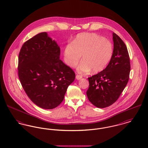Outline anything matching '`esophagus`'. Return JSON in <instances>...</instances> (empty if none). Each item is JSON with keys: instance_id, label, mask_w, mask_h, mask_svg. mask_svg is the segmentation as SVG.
I'll return each mask as SVG.
<instances>
[{"instance_id": "obj_1", "label": "esophagus", "mask_w": 148, "mask_h": 148, "mask_svg": "<svg viewBox=\"0 0 148 148\" xmlns=\"http://www.w3.org/2000/svg\"><path fill=\"white\" fill-rule=\"evenodd\" d=\"M82 78V76H81V75H76V79H77V80H80V79H81Z\"/></svg>"}]
</instances>
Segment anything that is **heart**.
<instances>
[{
	"instance_id": "b5f03b06",
	"label": "heart",
	"mask_w": 148,
	"mask_h": 148,
	"mask_svg": "<svg viewBox=\"0 0 148 148\" xmlns=\"http://www.w3.org/2000/svg\"><path fill=\"white\" fill-rule=\"evenodd\" d=\"M113 46L109 40L95 33H80L72 44H68L64 50V60L71 68L77 65L82 56V61L77 71L86 74L92 71L98 73L103 71L110 62Z\"/></svg>"
}]
</instances>
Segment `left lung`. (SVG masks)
Listing matches in <instances>:
<instances>
[{"instance_id":"8db88e82","label":"left lung","mask_w":148,"mask_h":148,"mask_svg":"<svg viewBox=\"0 0 148 148\" xmlns=\"http://www.w3.org/2000/svg\"><path fill=\"white\" fill-rule=\"evenodd\" d=\"M113 40V55L110 62L104 70L88 77V98L99 108H104L114 103L129 79L130 64L127 46L114 33Z\"/></svg>"}]
</instances>
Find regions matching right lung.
<instances>
[{"instance_id":"1","label":"right lung","mask_w":148,"mask_h":148,"mask_svg":"<svg viewBox=\"0 0 148 148\" xmlns=\"http://www.w3.org/2000/svg\"><path fill=\"white\" fill-rule=\"evenodd\" d=\"M60 49L47 32L35 35L20 51L18 75L21 85L36 106L52 109L63 101L75 74L60 59Z\"/></svg>"}]
</instances>
